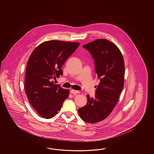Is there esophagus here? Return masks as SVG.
<instances>
[{
  "mask_svg": "<svg viewBox=\"0 0 154 154\" xmlns=\"http://www.w3.org/2000/svg\"><path fill=\"white\" fill-rule=\"evenodd\" d=\"M71 93L72 94H79L80 93V92L79 91H77V90H71Z\"/></svg>",
  "mask_w": 154,
  "mask_h": 154,
  "instance_id": "34e87169",
  "label": "esophagus"
}]
</instances>
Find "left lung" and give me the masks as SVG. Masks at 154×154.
<instances>
[{"label":"left lung","instance_id":"left-lung-1","mask_svg":"<svg viewBox=\"0 0 154 154\" xmlns=\"http://www.w3.org/2000/svg\"><path fill=\"white\" fill-rule=\"evenodd\" d=\"M83 47L94 59L100 82L95 97L87 95V103L79 109L78 113L84 121L96 123L107 118L118 102L124 86L125 62L118 47L107 39H96Z\"/></svg>","mask_w":154,"mask_h":154}]
</instances>
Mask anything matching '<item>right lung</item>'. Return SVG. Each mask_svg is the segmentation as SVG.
Listing matches in <instances>:
<instances>
[{
	"label": "right lung",
	"mask_w": 154,
	"mask_h": 154,
	"mask_svg": "<svg viewBox=\"0 0 154 154\" xmlns=\"http://www.w3.org/2000/svg\"><path fill=\"white\" fill-rule=\"evenodd\" d=\"M79 45L68 41H45L29 56L25 90L30 104L43 118L54 117L69 96V90L54 84L52 80L62 75L63 65Z\"/></svg>",
	"instance_id": "obj_1"
}]
</instances>
